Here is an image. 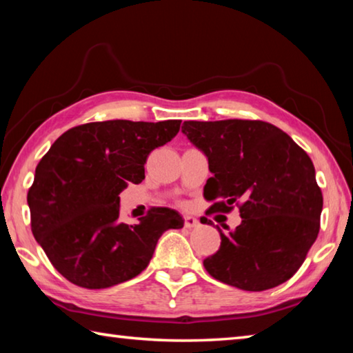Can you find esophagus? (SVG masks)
Segmentation results:
<instances>
[{"label":"esophagus","mask_w":353,"mask_h":353,"mask_svg":"<svg viewBox=\"0 0 353 353\" xmlns=\"http://www.w3.org/2000/svg\"><path fill=\"white\" fill-rule=\"evenodd\" d=\"M198 224L199 221L194 216H191V214H187V216H185V227H187V229H193V227H196Z\"/></svg>","instance_id":"esophagus-1"}]
</instances>
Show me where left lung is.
I'll use <instances>...</instances> for the list:
<instances>
[{"instance_id": "8db88e82", "label": "left lung", "mask_w": 353, "mask_h": 353, "mask_svg": "<svg viewBox=\"0 0 353 353\" xmlns=\"http://www.w3.org/2000/svg\"><path fill=\"white\" fill-rule=\"evenodd\" d=\"M182 132L205 154L212 177L207 213L240 207L241 224L207 256V272L244 291H265L294 276L319 234L322 193L312 159L265 121H185ZM225 229V227H224Z\"/></svg>"}]
</instances>
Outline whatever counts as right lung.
<instances>
[{"mask_svg":"<svg viewBox=\"0 0 353 353\" xmlns=\"http://www.w3.org/2000/svg\"><path fill=\"white\" fill-rule=\"evenodd\" d=\"M181 123H87L41 157L28 191L32 234L71 283L101 290L128 282L146 270L163 232L183 227L166 207L151 208L137 224L119 221V193L145 179L148 155L174 139Z\"/></svg>","mask_w":353,"mask_h":353,"instance_id":"right-lung-1","label":"right lung"}]
</instances>
